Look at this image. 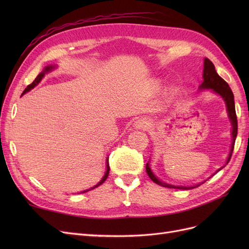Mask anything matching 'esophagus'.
I'll return each mask as SVG.
<instances>
[{"instance_id":"obj_1","label":"esophagus","mask_w":249,"mask_h":249,"mask_svg":"<svg viewBox=\"0 0 249 249\" xmlns=\"http://www.w3.org/2000/svg\"><path fill=\"white\" fill-rule=\"evenodd\" d=\"M150 126V122L147 118H139L134 123V127L138 130H147Z\"/></svg>"}]
</instances>
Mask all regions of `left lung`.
<instances>
[{"instance_id": "8db88e82", "label": "left lung", "mask_w": 249, "mask_h": 249, "mask_svg": "<svg viewBox=\"0 0 249 249\" xmlns=\"http://www.w3.org/2000/svg\"><path fill=\"white\" fill-rule=\"evenodd\" d=\"M199 87H200V89H213L214 92L220 94L222 96V99L224 100L225 104H227L229 117H230L231 124H232V132H231L232 143H231V148L230 152L229 159L227 162V163H229L231 160V154H232L233 145H235V140H236L237 132H238V120H237L236 109H235V101H233V94H232V91L230 88L229 84L219 76V74L216 72L214 64L208 58H205V62H203V82ZM145 168H146L147 176L150 178V179H152L153 182H155L156 184L163 186V187L175 188V189L189 190V189H193V188H196L199 186V185H196V186H192V187H184V186H172V185H169L166 183H163L154 176V173L152 172V170H150V168L148 166V163L146 164Z\"/></svg>"}]
</instances>
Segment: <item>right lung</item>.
Instances as JSON below:
<instances>
[{"label": "right lung", "mask_w": 249, "mask_h": 249, "mask_svg": "<svg viewBox=\"0 0 249 249\" xmlns=\"http://www.w3.org/2000/svg\"><path fill=\"white\" fill-rule=\"evenodd\" d=\"M52 69H53V66H47L46 69H44V71H42V72H40L38 76L36 77V79L32 82V84H30V85H28L27 86V88L24 90V92H22V94L24 93H26V92H28L29 90H31L34 86H36L37 84H38V83L41 81V79L43 78V76H44V73L46 72H48V71H52ZM109 170H110V166H109V162H108V160H107V171H106V173H105V176H104V178L101 179V182L99 183V184H96L94 187H92L91 189H88V190H85V191H83L82 193H84V192H87V191H89V190H92V189H94V188H96V187H99L100 185H102L105 180L107 179V178H108V175H109Z\"/></svg>", "instance_id": "add662e5"}]
</instances>
